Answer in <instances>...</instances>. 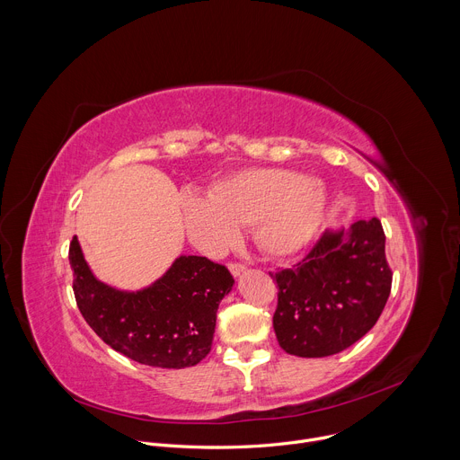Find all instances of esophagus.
<instances>
[{"mask_svg": "<svg viewBox=\"0 0 460 460\" xmlns=\"http://www.w3.org/2000/svg\"><path fill=\"white\" fill-rule=\"evenodd\" d=\"M229 271L233 273V277H240L245 271V266L238 264V261H229Z\"/></svg>", "mask_w": 460, "mask_h": 460, "instance_id": "34e87169", "label": "esophagus"}]
</instances>
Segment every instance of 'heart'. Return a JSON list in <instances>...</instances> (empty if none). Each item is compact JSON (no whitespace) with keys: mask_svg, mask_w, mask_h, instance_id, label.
Wrapping results in <instances>:
<instances>
[{"mask_svg":"<svg viewBox=\"0 0 460 460\" xmlns=\"http://www.w3.org/2000/svg\"><path fill=\"white\" fill-rule=\"evenodd\" d=\"M327 208L325 187L288 169H243L218 180L209 200L185 196L189 236L206 251L227 247L236 227H249L256 247L273 258L298 252Z\"/></svg>","mask_w":460,"mask_h":460,"instance_id":"heart-1","label":"heart"}]
</instances>
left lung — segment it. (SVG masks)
<instances>
[{"mask_svg":"<svg viewBox=\"0 0 460 460\" xmlns=\"http://www.w3.org/2000/svg\"><path fill=\"white\" fill-rule=\"evenodd\" d=\"M271 279L279 286L273 327L280 348L304 358L344 351L376 323L391 293L380 220L323 233L298 264Z\"/></svg>","mask_w":460,"mask_h":460,"instance_id":"1","label":"left lung"}]
</instances>
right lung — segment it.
Masks as SVG:
<instances>
[{
	"label": "right lung",
	"instance_id": "add662e5",
	"mask_svg": "<svg viewBox=\"0 0 460 460\" xmlns=\"http://www.w3.org/2000/svg\"><path fill=\"white\" fill-rule=\"evenodd\" d=\"M73 291L93 332L127 358L181 369L208 357L220 300L234 280L206 256H180L153 286L127 293L94 279L78 238L69 247Z\"/></svg>",
	"mask_w": 460,
	"mask_h": 460
}]
</instances>
